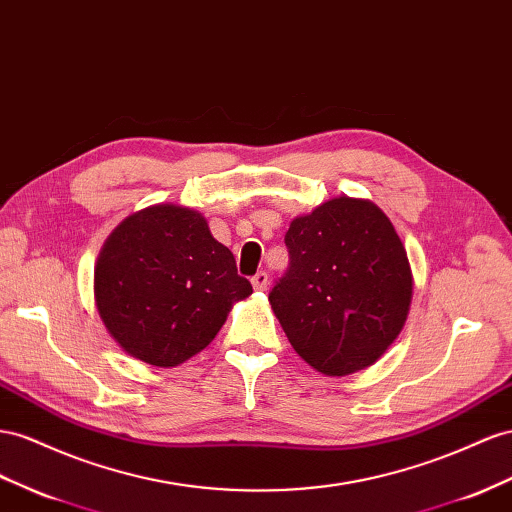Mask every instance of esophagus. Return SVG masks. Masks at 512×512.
Wrapping results in <instances>:
<instances>
[{
  "label": "esophagus",
  "instance_id": "1",
  "mask_svg": "<svg viewBox=\"0 0 512 512\" xmlns=\"http://www.w3.org/2000/svg\"><path fill=\"white\" fill-rule=\"evenodd\" d=\"M267 284H269V275H267L265 271H258V273L254 275V278H252V286H254L256 290H265Z\"/></svg>",
  "mask_w": 512,
  "mask_h": 512
}]
</instances>
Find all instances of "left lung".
<instances>
[{
    "label": "left lung",
    "instance_id": "8db88e82",
    "mask_svg": "<svg viewBox=\"0 0 512 512\" xmlns=\"http://www.w3.org/2000/svg\"><path fill=\"white\" fill-rule=\"evenodd\" d=\"M288 269L269 301L288 342L325 375H349L383 355L407 321L411 267L403 241L368 200L334 198L293 219Z\"/></svg>",
    "mask_w": 512,
    "mask_h": 512
}]
</instances>
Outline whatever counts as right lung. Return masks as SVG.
<instances>
[{
	"mask_svg": "<svg viewBox=\"0 0 512 512\" xmlns=\"http://www.w3.org/2000/svg\"><path fill=\"white\" fill-rule=\"evenodd\" d=\"M250 293V280L206 219L174 204L124 219L94 269L96 308L109 334L129 355L161 368L200 353L232 301Z\"/></svg>",
	"mask_w": 512,
	"mask_h": 512,
	"instance_id": "add662e5",
	"label": "right lung"
}]
</instances>
